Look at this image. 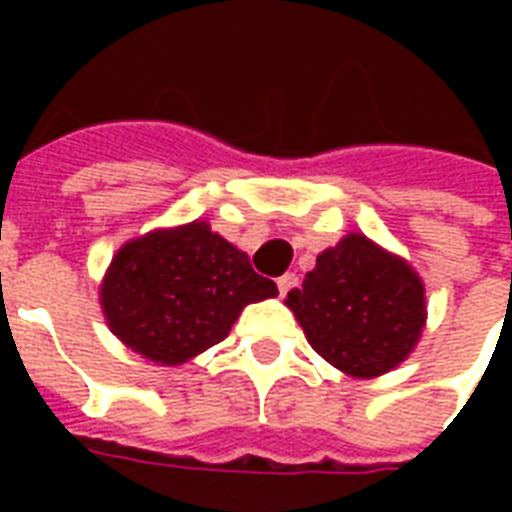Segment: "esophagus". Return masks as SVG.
Instances as JSON below:
<instances>
[{
    "mask_svg": "<svg viewBox=\"0 0 512 512\" xmlns=\"http://www.w3.org/2000/svg\"><path fill=\"white\" fill-rule=\"evenodd\" d=\"M276 287H279L281 297H284L289 289L297 287V276H295V273H284V276H279V279H276Z\"/></svg>",
    "mask_w": 512,
    "mask_h": 512,
    "instance_id": "34e87169",
    "label": "esophagus"
}]
</instances>
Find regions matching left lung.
<instances>
[{"instance_id": "8db88e82", "label": "left lung", "mask_w": 512, "mask_h": 512, "mask_svg": "<svg viewBox=\"0 0 512 512\" xmlns=\"http://www.w3.org/2000/svg\"><path fill=\"white\" fill-rule=\"evenodd\" d=\"M287 305L313 350L353 377L401 364L425 321L420 276L358 233L321 252Z\"/></svg>"}]
</instances>
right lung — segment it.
Wrapping results in <instances>:
<instances>
[{
	"mask_svg": "<svg viewBox=\"0 0 512 512\" xmlns=\"http://www.w3.org/2000/svg\"><path fill=\"white\" fill-rule=\"evenodd\" d=\"M279 289L209 225L148 233L111 260L100 303L108 327L135 353L177 366L223 342L241 308Z\"/></svg>",
	"mask_w": 512,
	"mask_h": 512,
	"instance_id": "1",
	"label": "right lung"
}]
</instances>
